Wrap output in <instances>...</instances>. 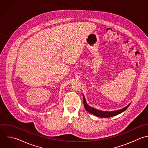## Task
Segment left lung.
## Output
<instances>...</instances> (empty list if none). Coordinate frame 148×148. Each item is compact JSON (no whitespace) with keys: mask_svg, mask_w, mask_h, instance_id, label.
I'll use <instances>...</instances> for the list:
<instances>
[{"mask_svg":"<svg viewBox=\"0 0 148 148\" xmlns=\"http://www.w3.org/2000/svg\"><path fill=\"white\" fill-rule=\"evenodd\" d=\"M83 100H84V107H85V108L86 109V110L89 112V113L94 115H96L98 117H100V118H110V117H112V116H114L115 115H117L123 112H124L129 107V106L130 105V103L127 106H126V107L122 108V109H121V110H117V111H100V110H96L93 107H91L90 106H89L86 101V100H85V98L84 97V96L83 95Z\"/></svg>","mask_w":148,"mask_h":148,"instance_id":"8db88e82","label":"left lung"}]
</instances>
